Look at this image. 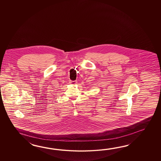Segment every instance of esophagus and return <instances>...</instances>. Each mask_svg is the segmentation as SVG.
<instances>
[{"instance_id":"esophagus-1","label":"esophagus","mask_w":161,"mask_h":161,"mask_svg":"<svg viewBox=\"0 0 161 161\" xmlns=\"http://www.w3.org/2000/svg\"><path fill=\"white\" fill-rule=\"evenodd\" d=\"M77 81L76 80H70L69 81V83L71 84V85H76V83H77Z\"/></svg>"}]
</instances>
